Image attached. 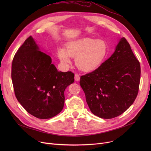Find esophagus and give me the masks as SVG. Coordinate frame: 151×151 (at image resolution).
<instances>
[{
  "label": "esophagus",
  "instance_id": "1",
  "mask_svg": "<svg viewBox=\"0 0 151 151\" xmlns=\"http://www.w3.org/2000/svg\"><path fill=\"white\" fill-rule=\"evenodd\" d=\"M75 81H80V75H79L78 74H75Z\"/></svg>",
  "mask_w": 151,
  "mask_h": 151
}]
</instances>
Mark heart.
Returning a JSON list of instances; mask_svg holds the SVG:
<instances>
[{
  "label": "heart",
  "mask_w": 151,
  "mask_h": 151,
  "mask_svg": "<svg viewBox=\"0 0 151 151\" xmlns=\"http://www.w3.org/2000/svg\"><path fill=\"white\" fill-rule=\"evenodd\" d=\"M108 45L104 40L92 38L77 39L67 43L65 50L59 48L60 60L69 63L70 58H75V65L81 71L91 72L100 67L106 59Z\"/></svg>",
  "instance_id": "obj_1"
}]
</instances>
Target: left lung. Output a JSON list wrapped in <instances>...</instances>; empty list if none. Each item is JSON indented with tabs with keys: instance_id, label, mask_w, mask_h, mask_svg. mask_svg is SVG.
<instances>
[{
	"instance_id": "1",
	"label": "left lung",
	"mask_w": 151,
	"mask_h": 151,
	"mask_svg": "<svg viewBox=\"0 0 151 151\" xmlns=\"http://www.w3.org/2000/svg\"><path fill=\"white\" fill-rule=\"evenodd\" d=\"M141 67L127 40L122 37L114 52L101 65L80 78L91 112L103 119L124 113L136 99Z\"/></svg>"
}]
</instances>
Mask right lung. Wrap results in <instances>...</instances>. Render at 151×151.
<instances>
[{
    "mask_svg": "<svg viewBox=\"0 0 151 151\" xmlns=\"http://www.w3.org/2000/svg\"><path fill=\"white\" fill-rule=\"evenodd\" d=\"M51 62V57L39 51L31 36L19 47L12 61L16 97L29 114L42 119L61 111L65 89L75 81L73 73L59 71Z\"/></svg>",
    "mask_w": 151,
    "mask_h": 151,
    "instance_id": "1",
    "label": "right lung"
}]
</instances>
